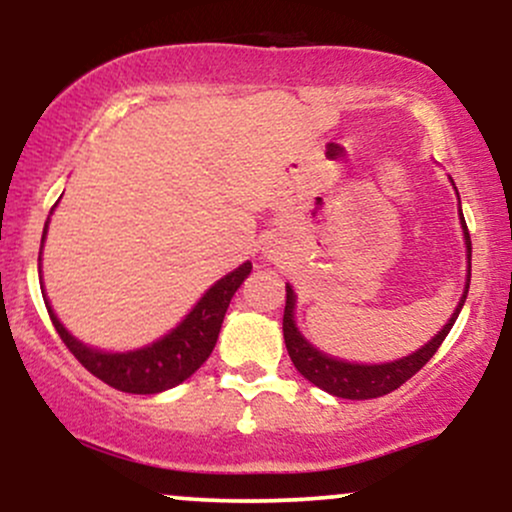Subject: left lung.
<instances>
[{
	"instance_id": "1",
	"label": "left lung",
	"mask_w": 512,
	"mask_h": 512,
	"mask_svg": "<svg viewBox=\"0 0 512 512\" xmlns=\"http://www.w3.org/2000/svg\"><path fill=\"white\" fill-rule=\"evenodd\" d=\"M464 228V243H467V260H469V276H472V238H469L467 223L462 219ZM467 289H464V296L457 310L452 313L448 325L440 330L436 337L428 342L424 349H419L416 354L407 358H399V361L392 363H380V366H358V363H344L337 361V358L325 356L322 351H317L301 337V332L293 325V305H296V296H293L291 286H286V308H284V342L286 349H289V356L293 366L298 368V373L303 375L305 380L320 387V390L330 392L334 397L342 399H373L390 395L392 390H397L399 385H404L411 375L419 373L421 368L431 361V356L440 349V344L445 342L448 332L455 325L457 315H460L464 301H467Z\"/></svg>"
}]
</instances>
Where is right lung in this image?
Here are the masks:
<instances>
[{
    "label": "right lung",
    "instance_id": "1",
    "mask_svg": "<svg viewBox=\"0 0 512 512\" xmlns=\"http://www.w3.org/2000/svg\"><path fill=\"white\" fill-rule=\"evenodd\" d=\"M45 231H48V223H45ZM250 269V262L240 264L238 269L223 276L204 293L202 301L192 308V313L173 332L158 339L156 344L146 346V349L127 351V354H103V351L88 349V346L76 342L72 334L64 330L57 315L52 313L50 303L45 305H48L50 320L60 339L88 373H93L115 390L129 392V395H156V392L180 385L207 361L214 351L216 339H219L223 315L231 305L233 293L248 279Z\"/></svg>",
    "mask_w": 512,
    "mask_h": 512
}]
</instances>
